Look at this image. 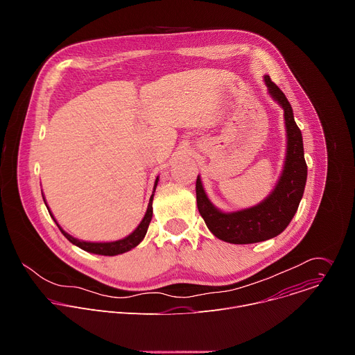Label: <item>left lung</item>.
<instances>
[{"label":"left lung","instance_id":"1","mask_svg":"<svg viewBox=\"0 0 355 355\" xmlns=\"http://www.w3.org/2000/svg\"><path fill=\"white\" fill-rule=\"evenodd\" d=\"M264 83L271 98L284 110L286 130L285 162L272 192L254 207L223 212L208 198L200 177L196 178V204L200 216L214 236L233 244L259 243L282 233L295 216L306 185L308 166L303 155L302 133L293 119L292 107L270 76H264Z\"/></svg>","mask_w":355,"mask_h":355}]
</instances>
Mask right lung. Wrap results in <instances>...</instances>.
I'll return each mask as SVG.
<instances>
[{
    "label": "right lung",
    "instance_id": "add662e5",
    "mask_svg": "<svg viewBox=\"0 0 355 355\" xmlns=\"http://www.w3.org/2000/svg\"><path fill=\"white\" fill-rule=\"evenodd\" d=\"M157 182H159V177L156 178V182H155V187H153V193H151L150 200H148V205H147V211H146L141 222L139 223V226L129 236H126L123 239H119V240H115V241H99V243H95V241L78 240V239L73 237L71 234H69L67 232H64L60 227V225L58 223V220L55 219L52 212H49V214H50V216L53 218V220L56 222V225L59 226V229L64 234V237L70 243H73L74 245L80 247L81 250H84L87 252H92V254H99V256H118V254H123V252H126V251L135 248L137 244H140V241L144 239V236L147 233L150 220H151V218H153V196H155V191H156ZM43 200H44V204H46V199L44 198H43ZM47 209H49V207H47Z\"/></svg>",
    "mask_w": 355,
    "mask_h": 355
}]
</instances>
